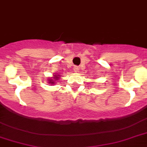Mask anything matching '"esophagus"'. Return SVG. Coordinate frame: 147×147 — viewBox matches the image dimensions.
Returning <instances> with one entry per match:
<instances>
[{
    "label": "esophagus",
    "mask_w": 147,
    "mask_h": 147,
    "mask_svg": "<svg viewBox=\"0 0 147 147\" xmlns=\"http://www.w3.org/2000/svg\"><path fill=\"white\" fill-rule=\"evenodd\" d=\"M73 69L75 71H78V66H74Z\"/></svg>",
    "instance_id": "esophagus-1"
}]
</instances>
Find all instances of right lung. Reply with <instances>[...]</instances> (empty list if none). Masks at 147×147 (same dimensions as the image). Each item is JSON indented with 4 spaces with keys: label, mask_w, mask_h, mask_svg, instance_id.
<instances>
[{
    "label": "right lung",
    "mask_w": 147,
    "mask_h": 147,
    "mask_svg": "<svg viewBox=\"0 0 147 147\" xmlns=\"http://www.w3.org/2000/svg\"><path fill=\"white\" fill-rule=\"evenodd\" d=\"M60 77V76H57V75H53V79H51V78H49L48 79V82L49 83H51V84H54L55 82H57L59 79V78Z\"/></svg>",
    "instance_id": "1"
}]
</instances>
